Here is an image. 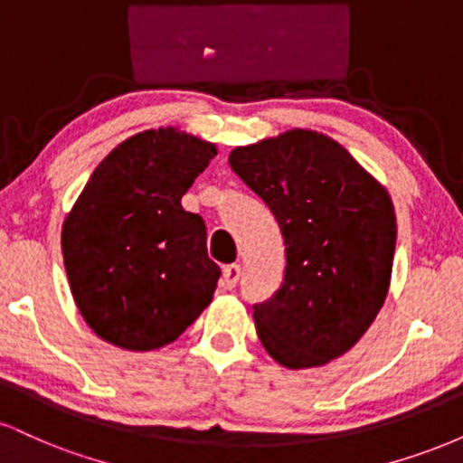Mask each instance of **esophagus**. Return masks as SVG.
Here are the masks:
<instances>
[{"label":"esophagus","instance_id":"34e87169","mask_svg":"<svg viewBox=\"0 0 463 463\" xmlns=\"http://www.w3.org/2000/svg\"><path fill=\"white\" fill-rule=\"evenodd\" d=\"M239 276H241V268H239L237 263L226 265V268L222 269V287H224V289H232V287L237 285Z\"/></svg>","mask_w":463,"mask_h":463}]
</instances>
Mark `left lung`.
<instances>
[{
    "instance_id": "obj_1",
    "label": "left lung",
    "mask_w": 463,
    "mask_h": 463,
    "mask_svg": "<svg viewBox=\"0 0 463 463\" xmlns=\"http://www.w3.org/2000/svg\"><path fill=\"white\" fill-rule=\"evenodd\" d=\"M228 163L268 204L285 241L283 283L252 307L263 348L291 370L342 357L390 289L392 198L348 150L316 130L237 147Z\"/></svg>"
}]
</instances>
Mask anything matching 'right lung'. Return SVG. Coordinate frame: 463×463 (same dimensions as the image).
Listing matches in <instances>:
<instances>
[{"label":"right lung","instance_id":"1","mask_svg":"<svg viewBox=\"0 0 463 463\" xmlns=\"http://www.w3.org/2000/svg\"><path fill=\"white\" fill-rule=\"evenodd\" d=\"M217 154L176 128L143 130L115 147L62 224V259L84 322L135 350L184 333L213 298L220 268L206 226L180 200Z\"/></svg>","mask_w":463,"mask_h":463}]
</instances>
